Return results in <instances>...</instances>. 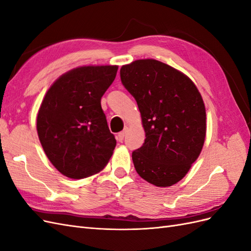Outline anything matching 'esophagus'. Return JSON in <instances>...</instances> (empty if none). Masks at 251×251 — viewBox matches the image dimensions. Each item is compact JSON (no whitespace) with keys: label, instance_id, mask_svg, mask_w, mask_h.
<instances>
[{"label":"esophagus","instance_id":"obj_1","mask_svg":"<svg viewBox=\"0 0 251 251\" xmlns=\"http://www.w3.org/2000/svg\"><path fill=\"white\" fill-rule=\"evenodd\" d=\"M126 131L125 130V131H123V132H120V133H118V137H117V139H118V141H123L124 140V138H125V136H126Z\"/></svg>","mask_w":251,"mask_h":251}]
</instances>
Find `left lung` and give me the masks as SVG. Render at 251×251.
I'll list each match as a JSON object with an SVG mask.
<instances>
[{
  "label": "left lung",
  "mask_w": 251,
  "mask_h": 251,
  "mask_svg": "<svg viewBox=\"0 0 251 251\" xmlns=\"http://www.w3.org/2000/svg\"><path fill=\"white\" fill-rule=\"evenodd\" d=\"M125 88L137 101L146 132L132 153L136 172L158 187L176 184L199 157L206 112L192 79L156 59H138L120 69Z\"/></svg>",
  "instance_id": "8db88e82"
}]
</instances>
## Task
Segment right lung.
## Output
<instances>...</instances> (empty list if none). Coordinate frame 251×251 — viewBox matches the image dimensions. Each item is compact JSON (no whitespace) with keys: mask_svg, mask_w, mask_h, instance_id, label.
<instances>
[{"mask_svg":"<svg viewBox=\"0 0 251 251\" xmlns=\"http://www.w3.org/2000/svg\"><path fill=\"white\" fill-rule=\"evenodd\" d=\"M117 70V66L75 68L53 82L44 97L37 135L50 162L68 178L92 176L113 155L116 139L100 100Z\"/></svg>","mask_w":251,"mask_h":251,"instance_id":"obj_1","label":"right lung"}]
</instances>
